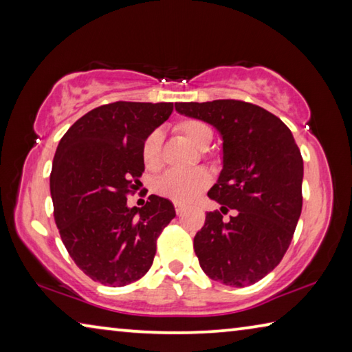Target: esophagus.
<instances>
[{
	"label": "esophagus",
	"instance_id": "esophagus-1",
	"mask_svg": "<svg viewBox=\"0 0 352 352\" xmlns=\"http://www.w3.org/2000/svg\"><path fill=\"white\" fill-rule=\"evenodd\" d=\"M186 211V208L184 206H182V205H175V212H177V216H182V214Z\"/></svg>",
	"mask_w": 352,
	"mask_h": 352
}]
</instances>
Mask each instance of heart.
Wrapping results in <instances>:
<instances>
[{
	"label": "heart",
	"mask_w": 352,
	"mask_h": 352,
	"mask_svg": "<svg viewBox=\"0 0 352 352\" xmlns=\"http://www.w3.org/2000/svg\"><path fill=\"white\" fill-rule=\"evenodd\" d=\"M175 130L197 148H206L212 141V130L199 119H183L177 122ZM141 157L148 170H157L163 166V132L155 129L146 136L141 147ZM211 175L205 169L169 170L157 182V192L175 204L188 205L194 201L210 186Z\"/></svg>",
	"instance_id": "obj_1"
}]
</instances>
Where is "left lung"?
<instances>
[{
  "instance_id": "1",
  "label": "left lung",
  "mask_w": 352,
  "mask_h": 352,
  "mask_svg": "<svg viewBox=\"0 0 352 352\" xmlns=\"http://www.w3.org/2000/svg\"><path fill=\"white\" fill-rule=\"evenodd\" d=\"M180 115L219 130L223 169L208 197L236 210L228 222L208 212L194 237L201 270L233 287L258 283L275 269L294 237L302 206V158L281 119L234 99L178 102Z\"/></svg>"
}]
</instances>
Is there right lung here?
I'll use <instances>...</instances> for the list:
<instances>
[{
    "label": "right lung",
    "instance_id": "1",
    "mask_svg": "<svg viewBox=\"0 0 352 352\" xmlns=\"http://www.w3.org/2000/svg\"><path fill=\"white\" fill-rule=\"evenodd\" d=\"M172 110V102L100 105L58 142L50 180L54 220L65 248L93 281L111 287L138 281L175 217L174 205L158 195L141 208L127 206L144 172L142 142Z\"/></svg>",
    "mask_w": 352,
    "mask_h": 352
}]
</instances>
